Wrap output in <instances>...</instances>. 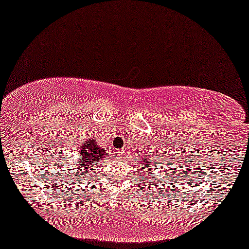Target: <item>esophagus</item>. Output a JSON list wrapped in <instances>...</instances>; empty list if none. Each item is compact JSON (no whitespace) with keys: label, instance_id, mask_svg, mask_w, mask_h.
Returning a JSON list of instances; mask_svg holds the SVG:
<instances>
[{"label":"esophagus","instance_id":"esophagus-1","mask_svg":"<svg viewBox=\"0 0 249 249\" xmlns=\"http://www.w3.org/2000/svg\"><path fill=\"white\" fill-rule=\"evenodd\" d=\"M115 153H117L118 158H120V159L124 158V152H122V151H117V152H115Z\"/></svg>","mask_w":249,"mask_h":249}]
</instances>
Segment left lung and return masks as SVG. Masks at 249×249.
I'll return each instance as SVG.
<instances>
[{"label": "left lung", "instance_id": "left-lung-1", "mask_svg": "<svg viewBox=\"0 0 249 249\" xmlns=\"http://www.w3.org/2000/svg\"><path fill=\"white\" fill-rule=\"evenodd\" d=\"M146 154H147V152H146L145 154L142 155L141 159H139V162L137 163V164L141 165V168H142H142H146V166H147L148 171H153L151 169L153 168V170H155V164H158V162L153 163V162H152V160H151V159H148V156H145ZM154 177H155V176H154ZM142 178L144 179V177H142ZM155 180H156V178H155Z\"/></svg>", "mask_w": 249, "mask_h": 249}]
</instances>
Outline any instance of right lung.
I'll return each instance as SVG.
<instances>
[{"mask_svg":"<svg viewBox=\"0 0 249 249\" xmlns=\"http://www.w3.org/2000/svg\"><path fill=\"white\" fill-rule=\"evenodd\" d=\"M107 154V149L102 148L93 138H89L80 146L79 156H78L79 160L77 161V164H73L71 168L76 170V172H79V176L83 173L89 175L90 172H93L95 164L100 160H103Z\"/></svg>","mask_w":249,"mask_h":249,"instance_id":"1","label":"right lung"}]
</instances>
